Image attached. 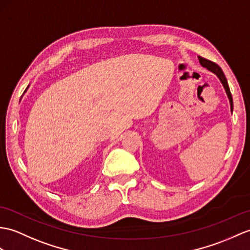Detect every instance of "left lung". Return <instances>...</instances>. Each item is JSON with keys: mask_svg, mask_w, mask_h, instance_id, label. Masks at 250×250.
Returning <instances> with one entry per match:
<instances>
[{"mask_svg": "<svg viewBox=\"0 0 250 250\" xmlns=\"http://www.w3.org/2000/svg\"><path fill=\"white\" fill-rule=\"evenodd\" d=\"M198 60H199V62L201 63L202 67L207 68L208 70H210L211 72L215 73L217 75V78L219 79L220 82H222L226 92H227V96H228L229 101H230L231 112H232V109H233V100H232V95H231V92H230V88H229V85H228V82H227V79H226L225 74H224V72L222 70V68H220L217 65V63L213 62L211 61H208L207 59H204V57H201V56H198Z\"/></svg>", "mask_w": 250, "mask_h": 250, "instance_id": "left-lung-1", "label": "left lung"}]
</instances>
